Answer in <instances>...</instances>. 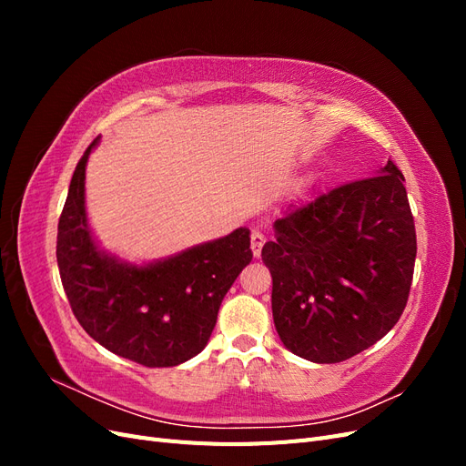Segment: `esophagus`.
<instances>
[{
    "label": "esophagus",
    "mask_w": 466,
    "mask_h": 466,
    "mask_svg": "<svg viewBox=\"0 0 466 466\" xmlns=\"http://www.w3.org/2000/svg\"><path fill=\"white\" fill-rule=\"evenodd\" d=\"M264 243H266V237L260 231H252L250 233V248H252V255H255L257 258L260 257Z\"/></svg>",
    "instance_id": "obj_1"
}]
</instances>
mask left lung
Here are the masks:
<instances>
[{
	"mask_svg": "<svg viewBox=\"0 0 466 466\" xmlns=\"http://www.w3.org/2000/svg\"><path fill=\"white\" fill-rule=\"evenodd\" d=\"M404 177L390 159L274 221L262 247L272 315L295 356L338 363L399 322L412 286L416 229Z\"/></svg>",
	"mask_w": 466,
	"mask_h": 466,
	"instance_id": "1",
	"label": "left lung"
}]
</instances>
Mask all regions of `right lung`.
Wrapping results in <instances>:
<instances>
[{
    "label": "right lung",
    "mask_w": 466,
    "mask_h": 466,
    "mask_svg": "<svg viewBox=\"0 0 466 466\" xmlns=\"http://www.w3.org/2000/svg\"><path fill=\"white\" fill-rule=\"evenodd\" d=\"M98 139L76 167L58 223L64 291L95 342L146 368H175L206 348L225 293L252 260L250 231L149 264L110 255L96 245L86 209V167Z\"/></svg>",
    "instance_id": "right-lung-1"
}]
</instances>
